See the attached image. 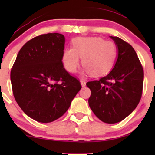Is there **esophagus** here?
<instances>
[{
    "mask_svg": "<svg viewBox=\"0 0 155 155\" xmlns=\"http://www.w3.org/2000/svg\"><path fill=\"white\" fill-rule=\"evenodd\" d=\"M80 83H81V87H85V85H86V82L84 80H80Z\"/></svg>",
    "mask_w": 155,
    "mask_h": 155,
    "instance_id": "esophagus-1",
    "label": "esophagus"
}]
</instances>
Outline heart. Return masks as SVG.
<instances>
[{
    "label": "heart",
    "mask_w": 155,
    "mask_h": 155,
    "mask_svg": "<svg viewBox=\"0 0 155 155\" xmlns=\"http://www.w3.org/2000/svg\"><path fill=\"white\" fill-rule=\"evenodd\" d=\"M73 47L67 48L63 53V63L70 73L76 71L80 64L84 67V73L92 76L107 74L113 66L117 56V49L111 41L100 37L76 38L72 41Z\"/></svg>",
    "instance_id": "heart-1"
}]
</instances>
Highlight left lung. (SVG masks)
Masks as SVG:
<instances>
[{
    "label": "left lung",
    "mask_w": 155,
    "mask_h": 155,
    "mask_svg": "<svg viewBox=\"0 0 155 155\" xmlns=\"http://www.w3.org/2000/svg\"><path fill=\"white\" fill-rule=\"evenodd\" d=\"M117 46L116 63L111 71L100 80L89 81L91 90L89 106L102 122L114 124L129 116L142 95L143 70L132 46L110 36Z\"/></svg>",
    "instance_id": "left-lung-1"
}]
</instances>
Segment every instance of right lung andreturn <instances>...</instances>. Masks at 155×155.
Wrapping results in <instances>:
<instances>
[{"label":"right lung","mask_w":155,"mask_h":155,"mask_svg":"<svg viewBox=\"0 0 155 155\" xmlns=\"http://www.w3.org/2000/svg\"><path fill=\"white\" fill-rule=\"evenodd\" d=\"M65 42L58 33L35 37L21 48L12 67L15 100L37 122L48 123L63 116L81 89L79 80L63 68Z\"/></svg>","instance_id":"add662e5"}]
</instances>
